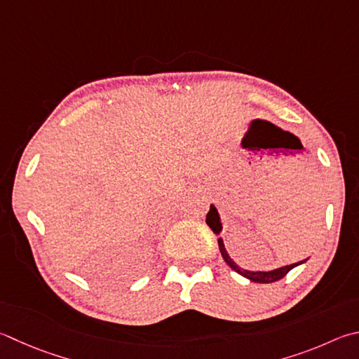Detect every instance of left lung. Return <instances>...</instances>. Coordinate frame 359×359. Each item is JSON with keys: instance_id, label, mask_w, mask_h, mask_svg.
Listing matches in <instances>:
<instances>
[{"instance_id": "1", "label": "left lung", "mask_w": 359, "mask_h": 359, "mask_svg": "<svg viewBox=\"0 0 359 359\" xmlns=\"http://www.w3.org/2000/svg\"><path fill=\"white\" fill-rule=\"evenodd\" d=\"M205 223L208 224V227H210V229L215 233H217V236L221 232V229H223V224H221V219H219V213H218L217 207H215V205H210V212L207 213ZM218 246H219L221 256H223V259L226 260V264L229 265L233 271H237L238 275L248 278L252 283H260V284H269V283L279 281V279H283L292 269H295V266L302 265V264L306 262V260H308V259H304V260H302V262H297V264H292V265H285V266H279V269H275V270H271V271H250V270L240 269V266L236 262H233L229 254H227V251H226L223 238H218Z\"/></svg>"}]
</instances>
